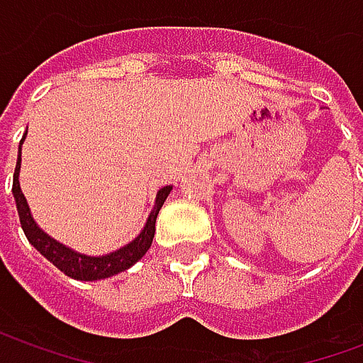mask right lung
<instances>
[{
    "label": "right lung",
    "mask_w": 363,
    "mask_h": 363,
    "mask_svg": "<svg viewBox=\"0 0 363 363\" xmlns=\"http://www.w3.org/2000/svg\"><path fill=\"white\" fill-rule=\"evenodd\" d=\"M27 134L23 135V140L19 143V155H17V167H15V174H13V196H15V204H17V212H19L21 228L27 235L28 243L35 247L36 251L40 252L43 257L50 260L52 264L60 268L62 272L75 278V280L82 281H95V280H104V278H111L116 274L124 272L130 267H134L138 260L142 259L145 252L150 251L151 241L155 235V220H157V213L161 210V206L165 204L167 196L171 194L173 186H163L157 190V196H155V204L153 210L147 216L145 225L140 231V235L132 239L130 243L120 247L116 251L106 252V255H96V257H89V255H83L74 249H69L64 243L56 241L54 237H50L46 231L38 228V223L30 213V208L27 204V198L23 194L19 184V171H21V145L25 142Z\"/></svg>",
    "instance_id": "right-lung-1"
}]
</instances>
